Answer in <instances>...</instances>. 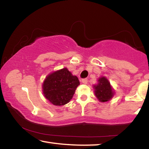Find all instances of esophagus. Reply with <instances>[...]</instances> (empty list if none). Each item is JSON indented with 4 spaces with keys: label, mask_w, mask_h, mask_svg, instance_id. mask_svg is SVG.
Returning <instances> with one entry per match:
<instances>
[{
    "label": "esophagus",
    "mask_w": 149,
    "mask_h": 149,
    "mask_svg": "<svg viewBox=\"0 0 149 149\" xmlns=\"http://www.w3.org/2000/svg\"><path fill=\"white\" fill-rule=\"evenodd\" d=\"M81 82H82L84 84H87V82H88L87 79H83L81 80Z\"/></svg>",
    "instance_id": "1"
}]
</instances>
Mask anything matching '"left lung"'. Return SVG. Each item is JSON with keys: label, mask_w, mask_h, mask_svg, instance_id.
I'll return each mask as SVG.
<instances>
[{"label": "left lung", "mask_w": 149, "mask_h": 149, "mask_svg": "<svg viewBox=\"0 0 149 149\" xmlns=\"http://www.w3.org/2000/svg\"><path fill=\"white\" fill-rule=\"evenodd\" d=\"M97 82V84L93 85L95 97L100 102L109 101L115 93L110 81L107 77L102 76L98 79Z\"/></svg>", "instance_id": "8db88e82"}]
</instances>
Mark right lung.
Instances as JSON below:
<instances>
[{"label": "right lung", "instance_id": "1", "mask_svg": "<svg viewBox=\"0 0 149 149\" xmlns=\"http://www.w3.org/2000/svg\"><path fill=\"white\" fill-rule=\"evenodd\" d=\"M79 85L76 75H73L67 68L50 73L42 85L44 97L55 106L68 103Z\"/></svg>", "mask_w": 149, "mask_h": 149}]
</instances>
